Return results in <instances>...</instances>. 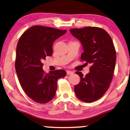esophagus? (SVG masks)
Returning a JSON list of instances; mask_svg holds the SVG:
<instances>
[{
    "label": "esophagus",
    "mask_w": 130,
    "mask_h": 130,
    "mask_svg": "<svg viewBox=\"0 0 130 130\" xmlns=\"http://www.w3.org/2000/svg\"><path fill=\"white\" fill-rule=\"evenodd\" d=\"M73 73V72L71 71H70V70H67V74H72Z\"/></svg>",
    "instance_id": "34e87169"
}]
</instances>
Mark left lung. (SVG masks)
Segmentation results:
<instances>
[{
  "label": "left lung",
  "mask_w": 130,
  "mask_h": 130,
  "mask_svg": "<svg viewBox=\"0 0 130 130\" xmlns=\"http://www.w3.org/2000/svg\"><path fill=\"white\" fill-rule=\"evenodd\" d=\"M70 32L83 46L81 60L91 65L90 72L86 76L76 72L80 79L74 86V92L80 100L93 102L103 96L112 79L116 61L114 43L108 33L99 27L71 29Z\"/></svg>",
  "instance_id": "obj_1"
}]
</instances>
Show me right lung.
I'll return each mask as SVG.
<instances>
[{
    "instance_id": "1",
    "label": "right lung",
    "mask_w": 130,
    "mask_h": 130,
    "mask_svg": "<svg viewBox=\"0 0 130 130\" xmlns=\"http://www.w3.org/2000/svg\"><path fill=\"white\" fill-rule=\"evenodd\" d=\"M67 30L41 26L31 27L19 38L16 47L15 69L21 86L34 101L46 103L56 95L58 79L66 76L63 70L44 73L43 60L53 55L54 41Z\"/></svg>"
}]
</instances>
